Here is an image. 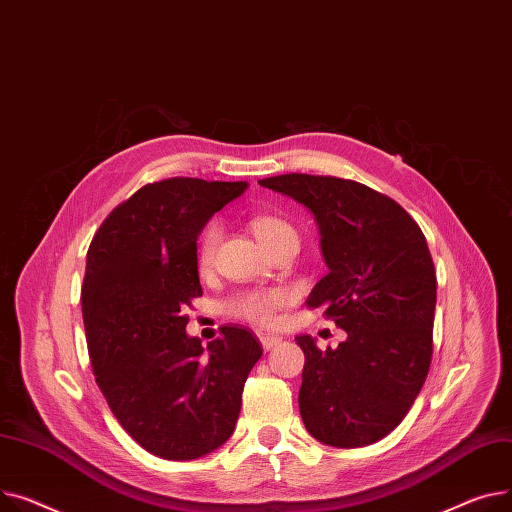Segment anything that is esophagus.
<instances>
[{"mask_svg":"<svg viewBox=\"0 0 512 512\" xmlns=\"http://www.w3.org/2000/svg\"><path fill=\"white\" fill-rule=\"evenodd\" d=\"M279 343H281V339H279V337H266V335H262V337H260V345H262V349H264V351L277 347Z\"/></svg>","mask_w":512,"mask_h":512,"instance_id":"34e87169","label":"esophagus"}]
</instances>
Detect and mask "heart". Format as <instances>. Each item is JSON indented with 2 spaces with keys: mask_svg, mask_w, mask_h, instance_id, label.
Here are the masks:
<instances>
[{
  "mask_svg": "<svg viewBox=\"0 0 512 512\" xmlns=\"http://www.w3.org/2000/svg\"><path fill=\"white\" fill-rule=\"evenodd\" d=\"M250 227L254 235L258 237V242L268 250L273 252L279 246L287 242H297V231L295 227L285 221L283 217L277 215H254L250 219ZM221 239V227L217 221L208 223L200 237H198V246H196V262L200 270H208L215 262L217 246ZM289 302V293L285 289H250L244 293H237L231 297L225 304V312L233 318L252 322L256 326H270L277 320V312Z\"/></svg>",
  "mask_w": 512,
  "mask_h": 512,
  "instance_id": "heart-1",
  "label": "heart"
}]
</instances>
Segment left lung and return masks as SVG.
<instances>
[{
    "label": "left lung",
    "instance_id": "obj_1",
    "mask_svg": "<svg viewBox=\"0 0 512 512\" xmlns=\"http://www.w3.org/2000/svg\"><path fill=\"white\" fill-rule=\"evenodd\" d=\"M260 186L314 213L328 273L306 306L347 333L326 351L310 335L295 339L306 355V430L337 448L372 444L403 422L430 370L436 270L426 237L401 204L353 179L287 173Z\"/></svg>",
    "mask_w": 512,
    "mask_h": 512
}]
</instances>
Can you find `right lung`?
Segmentation results:
<instances>
[{
  "label": "right lung",
  "instance_id": "right-lung-1",
  "mask_svg": "<svg viewBox=\"0 0 512 512\" xmlns=\"http://www.w3.org/2000/svg\"><path fill=\"white\" fill-rule=\"evenodd\" d=\"M246 182L169 177L117 204L86 252L82 318L95 380L122 428L148 453L190 461L235 430L244 384L262 355L252 330L186 335L202 295L198 233Z\"/></svg>",
  "mask_w": 512,
  "mask_h": 512
}]
</instances>
